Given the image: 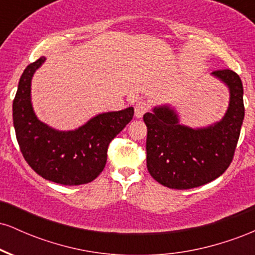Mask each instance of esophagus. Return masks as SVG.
Here are the masks:
<instances>
[{
	"label": "esophagus",
	"instance_id": "obj_1",
	"mask_svg": "<svg viewBox=\"0 0 255 255\" xmlns=\"http://www.w3.org/2000/svg\"><path fill=\"white\" fill-rule=\"evenodd\" d=\"M148 104L146 103L145 101H140L137 102L136 105H135V118L136 119H140L142 118V115L146 113V111H148Z\"/></svg>",
	"mask_w": 255,
	"mask_h": 255
}]
</instances>
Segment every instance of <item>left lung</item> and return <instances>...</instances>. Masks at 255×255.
I'll return each mask as SVG.
<instances>
[{"label":"left lung","mask_w":255,"mask_h":255,"mask_svg":"<svg viewBox=\"0 0 255 255\" xmlns=\"http://www.w3.org/2000/svg\"><path fill=\"white\" fill-rule=\"evenodd\" d=\"M212 75L230 91L229 107L219 122L189 128L178 124V116L168 105L144 115L148 172L169 188L191 189L211 182L233 162L245 118L244 86L230 69H218Z\"/></svg>","instance_id":"8db88e82"}]
</instances>
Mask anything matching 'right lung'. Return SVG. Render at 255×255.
Instances as JSON below:
<instances>
[{
  "label": "right lung",
  "instance_id": "right-lung-1",
  "mask_svg": "<svg viewBox=\"0 0 255 255\" xmlns=\"http://www.w3.org/2000/svg\"><path fill=\"white\" fill-rule=\"evenodd\" d=\"M45 57L28 64L13 101V124L20 151L45 180L64 186L89 183L103 171L108 146L133 119L131 107L99 114L75 130L61 131L43 124L31 103V80Z\"/></svg>",
  "mask_w": 255,
  "mask_h": 255
}]
</instances>
